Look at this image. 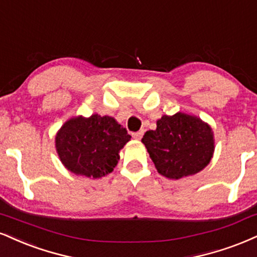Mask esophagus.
<instances>
[{"label":"esophagus","instance_id":"1","mask_svg":"<svg viewBox=\"0 0 257 257\" xmlns=\"http://www.w3.org/2000/svg\"><path fill=\"white\" fill-rule=\"evenodd\" d=\"M142 135H144V131H139L137 133H133V138L137 139V140H140L142 138Z\"/></svg>","mask_w":257,"mask_h":257}]
</instances>
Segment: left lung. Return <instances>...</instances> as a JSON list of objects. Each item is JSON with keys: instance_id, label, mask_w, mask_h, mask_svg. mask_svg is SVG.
Returning <instances> with one entry per match:
<instances>
[{"instance_id": "1", "label": "left lung", "mask_w": 257, "mask_h": 257, "mask_svg": "<svg viewBox=\"0 0 257 257\" xmlns=\"http://www.w3.org/2000/svg\"><path fill=\"white\" fill-rule=\"evenodd\" d=\"M160 175L179 179L195 175L211 162L214 152L212 128L199 117L177 112L157 120L156 131L142 138Z\"/></svg>"}]
</instances>
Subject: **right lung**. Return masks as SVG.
<instances>
[{
	"label": "right lung",
	"mask_w": 257,
	"mask_h": 257,
	"mask_svg": "<svg viewBox=\"0 0 257 257\" xmlns=\"http://www.w3.org/2000/svg\"><path fill=\"white\" fill-rule=\"evenodd\" d=\"M125 128L110 116L68 119L57 132L56 151L62 164L75 175L100 178L112 172L119 151L131 140Z\"/></svg>",
	"instance_id": "1"
}]
</instances>
